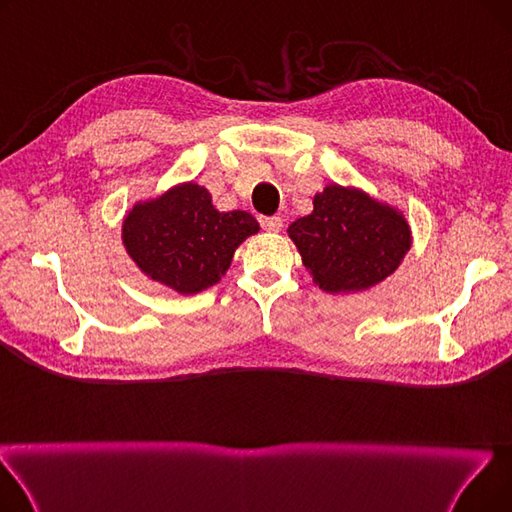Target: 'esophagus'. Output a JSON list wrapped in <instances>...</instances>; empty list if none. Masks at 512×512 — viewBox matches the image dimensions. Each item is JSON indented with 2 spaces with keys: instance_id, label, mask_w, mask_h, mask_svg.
<instances>
[{
  "instance_id": "obj_1",
  "label": "esophagus",
  "mask_w": 512,
  "mask_h": 512,
  "mask_svg": "<svg viewBox=\"0 0 512 512\" xmlns=\"http://www.w3.org/2000/svg\"><path fill=\"white\" fill-rule=\"evenodd\" d=\"M261 226L267 232H280L284 228V220L280 218V215H274V218H261Z\"/></svg>"
}]
</instances>
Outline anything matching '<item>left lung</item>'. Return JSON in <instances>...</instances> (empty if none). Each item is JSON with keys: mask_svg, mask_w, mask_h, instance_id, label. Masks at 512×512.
<instances>
[{"mask_svg": "<svg viewBox=\"0 0 512 512\" xmlns=\"http://www.w3.org/2000/svg\"><path fill=\"white\" fill-rule=\"evenodd\" d=\"M313 284L330 294H355L390 278L411 251L407 215L359 186L326 184L313 211L288 226Z\"/></svg>", "mask_w": 512, "mask_h": 512, "instance_id": "1", "label": "left lung"}]
</instances>
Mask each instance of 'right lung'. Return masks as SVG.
<instances>
[{"mask_svg": "<svg viewBox=\"0 0 512 512\" xmlns=\"http://www.w3.org/2000/svg\"><path fill=\"white\" fill-rule=\"evenodd\" d=\"M261 228L247 211H220L195 180L134 203L122 218V247L137 270L178 294L218 284L234 251Z\"/></svg>", "mask_w": 512, "mask_h": 512, "instance_id": "add662e5", "label": "right lung"}]
</instances>
